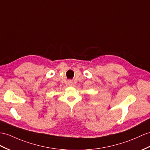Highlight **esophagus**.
<instances>
[{"label":"esophagus","mask_w":150,"mask_h":150,"mask_svg":"<svg viewBox=\"0 0 150 150\" xmlns=\"http://www.w3.org/2000/svg\"><path fill=\"white\" fill-rule=\"evenodd\" d=\"M68 85L70 86H72L73 83H72V82L71 81H68Z\"/></svg>","instance_id":"esophagus-1"}]
</instances>
